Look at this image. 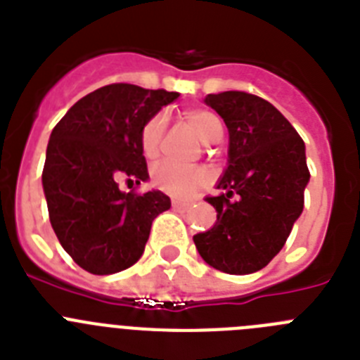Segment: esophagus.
<instances>
[{
    "mask_svg": "<svg viewBox=\"0 0 360 360\" xmlns=\"http://www.w3.org/2000/svg\"><path fill=\"white\" fill-rule=\"evenodd\" d=\"M191 207L189 202H178V200H173V209L174 211H187Z\"/></svg>",
    "mask_w": 360,
    "mask_h": 360,
    "instance_id": "1",
    "label": "esophagus"
}]
</instances>
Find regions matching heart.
Masks as SVG:
<instances>
[{"label": "heart", "mask_w": 360, "mask_h": 360, "mask_svg": "<svg viewBox=\"0 0 360 360\" xmlns=\"http://www.w3.org/2000/svg\"><path fill=\"white\" fill-rule=\"evenodd\" d=\"M184 119L187 120L191 128L195 129L196 135L202 139L205 144L219 141V136L224 133V124L219 120L214 111L205 110V108H193L184 113ZM165 133V117L162 113L153 115L148 122L142 126L139 144L141 151L148 160L157 158L160 153L162 139ZM153 184L160 191L167 193L176 198H187L200 187L207 186L211 182V171L203 165H195V167H186L173 162H164L158 164L151 173Z\"/></svg>", "instance_id": "1"}]
</instances>
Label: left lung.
<instances>
[{
  "mask_svg": "<svg viewBox=\"0 0 360 360\" xmlns=\"http://www.w3.org/2000/svg\"><path fill=\"white\" fill-rule=\"evenodd\" d=\"M229 129V165L219 178L214 227L196 234L200 256L227 274H252L283 249L303 212L310 180L304 142L269 101L245 91L207 95ZM237 198L234 199L233 196Z\"/></svg>",
  "mask_w": 360,
  "mask_h": 360,
  "instance_id": "1",
  "label": "left lung"
}]
</instances>
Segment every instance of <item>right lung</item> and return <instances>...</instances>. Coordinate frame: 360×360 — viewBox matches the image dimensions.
Masks as SVG:
<instances>
[{"mask_svg": "<svg viewBox=\"0 0 360 360\" xmlns=\"http://www.w3.org/2000/svg\"><path fill=\"white\" fill-rule=\"evenodd\" d=\"M176 91L117 82L73 104L50 135L43 189L50 224L81 269L108 276L141 259L153 219L171 207L160 191L129 193L149 178L141 129Z\"/></svg>", "mask_w": 360, "mask_h": 360, "instance_id": "right-lung-1", "label": "right lung"}]
</instances>
